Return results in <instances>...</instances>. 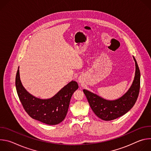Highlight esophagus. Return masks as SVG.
Wrapping results in <instances>:
<instances>
[{
  "mask_svg": "<svg viewBox=\"0 0 151 151\" xmlns=\"http://www.w3.org/2000/svg\"><path fill=\"white\" fill-rule=\"evenodd\" d=\"M78 81H79V83H81V82H82V80L81 79H79Z\"/></svg>",
  "mask_w": 151,
  "mask_h": 151,
  "instance_id": "1",
  "label": "esophagus"
}]
</instances>
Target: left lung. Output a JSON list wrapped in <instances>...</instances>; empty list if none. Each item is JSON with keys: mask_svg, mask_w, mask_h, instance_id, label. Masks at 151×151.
<instances>
[{"mask_svg": "<svg viewBox=\"0 0 151 151\" xmlns=\"http://www.w3.org/2000/svg\"><path fill=\"white\" fill-rule=\"evenodd\" d=\"M136 64L135 77L129 90L119 99L109 101L86 90L83 91L87 97L94 113L104 121H111L118 118L130 111L134 105L140 90V72L138 64L133 57Z\"/></svg>", "mask_w": 151, "mask_h": 151, "instance_id": "left-lung-1", "label": "left lung"}]
</instances>
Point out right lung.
<instances>
[{
	"label": "right lung",
	"mask_w": 151,
	"mask_h": 151,
	"mask_svg": "<svg viewBox=\"0 0 151 151\" xmlns=\"http://www.w3.org/2000/svg\"><path fill=\"white\" fill-rule=\"evenodd\" d=\"M15 86L19 99L27 114L33 119L48 125H56L65 118L73 93L78 84L71 81L50 99L42 100L29 94L21 82L19 68L15 78Z\"/></svg>",
	"instance_id": "obj_1"
}]
</instances>
